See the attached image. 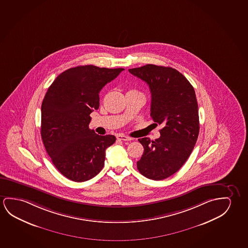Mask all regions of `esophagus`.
<instances>
[{
  "label": "esophagus",
  "mask_w": 248,
  "mask_h": 248,
  "mask_svg": "<svg viewBox=\"0 0 248 248\" xmlns=\"http://www.w3.org/2000/svg\"><path fill=\"white\" fill-rule=\"evenodd\" d=\"M117 140L123 141H131L133 140V138L128 137V136H125V135H122V134H119L117 135Z\"/></svg>",
  "instance_id": "esophagus-1"
}]
</instances>
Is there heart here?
<instances>
[{
  "label": "heart",
  "mask_w": 248,
  "mask_h": 248,
  "mask_svg": "<svg viewBox=\"0 0 248 248\" xmlns=\"http://www.w3.org/2000/svg\"><path fill=\"white\" fill-rule=\"evenodd\" d=\"M128 93H137L136 91H134V90H131V91H129Z\"/></svg>",
  "instance_id": "obj_1"
}]
</instances>
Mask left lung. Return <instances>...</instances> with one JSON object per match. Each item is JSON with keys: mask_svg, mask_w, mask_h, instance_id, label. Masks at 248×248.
I'll list each match as a JSON object with an SVG mask.
<instances>
[{"mask_svg": "<svg viewBox=\"0 0 248 248\" xmlns=\"http://www.w3.org/2000/svg\"><path fill=\"white\" fill-rule=\"evenodd\" d=\"M128 71L147 83L151 117L155 125L163 126L155 141L139 139L144 153L138 170L148 179L161 181L181 169L196 144L200 120L195 92L185 76L172 67L147 64Z\"/></svg>", "mask_w": 248, "mask_h": 248, "instance_id": "left-lung-1", "label": "left lung"}]
</instances>
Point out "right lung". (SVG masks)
<instances>
[{
    "instance_id": "obj_1",
    "label": "right lung",
    "mask_w": 248,
    "mask_h": 248,
    "mask_svg": "<svg viewBox=\"0 0 248 248\" xmlns=\"http://www.w3.org/2000/svg\"><path fill=\"white\" fill-rule=\"evenodd\" d=\"M124 68L93 65L64 71L48 87L41 107V137L60 173L76 182L91 180L103 169L114 135L89 128L90 114L99 108V93Z\"/></svg>"
}]
</instances>
